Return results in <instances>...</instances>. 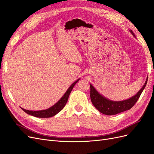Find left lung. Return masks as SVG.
<instances>
[{
    "label": "left lung",
    "instance_id": "obj_1",
    "mask_svg": "<svg viewBox=\"0 0 154 154\" xmlns=\"http://www.w3.org/2000/svg\"><path fill=\"white\" fill-rule=\"evenodd\" d=\"M130 32H131V33L136 37V36L133 33L132 31H130ZM147 81L148 78H146V80L145 83H144L143 87L139 91V92L136 95L132 96V97H130V98L128 100L121 101H114L106 98V97L100 94V93L95 89V88L91 84H90V96L91 101L93 105H94L101 113L104 114L105 115L111 116L123 112L124 111L130 109L135 104H136V103L139 99V97H140L142 92L143 91L144 88H145V86L146 85Z\"/></svg>",
    "mask_w": 154,
    "mask_h": 154
}]
</instances>
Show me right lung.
<instances>
[{
  "label": "right lung",
  "mask_w": 154,
  "mask_h": 154,
  "mask_svg": "<svg viewBox=\"0 0 154 154\" xmlns=\"http://www.w3.org/2000/svg\"><path fill=\"white\" fill-rule=\"evenodd\" d=\"M79 80H80V79H78V80L74 82L69 87V88L66 92V93H65L64 95L62 97V98L60 99L57 103H55L53 106L50 107V108H49L48 109L38 110V111H33V110H26L22 108L21 109L24 110L26 113L31 115L32 116H35V117H36V118H46L53 117V116L57 114L59 112H60L63 109V107L67 103L70 93H71L74 86L75 85V84L79 81Z\"/></svg>",
  "instance_id": "1"
}]
</instances>
